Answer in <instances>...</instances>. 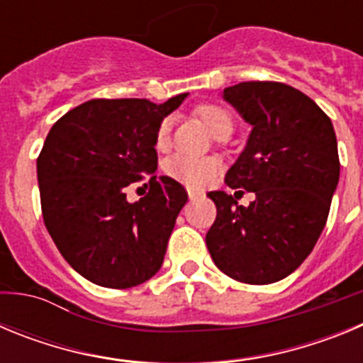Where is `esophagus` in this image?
<instances>
[{
    "mask_svg": "<svg viewBox=\"0 0 363 363\" xmlns=\"http://www.w3.org/2000/svg\"><path fill=\"white\" fill-rule=\"evenodd\" d=\"M201 196V192L198 191H189V200H196V198Z\"/></svg>",
    "mask_w": 363,
    "mask_h": 363,
    "instance_id": "esophagus-1",
    "label": "esophagus"
}]
</instances>
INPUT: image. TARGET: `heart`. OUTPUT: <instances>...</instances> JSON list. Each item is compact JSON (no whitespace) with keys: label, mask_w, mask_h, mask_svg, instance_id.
<instances>
[{"label":"heart","mask_w":363,"mask_h":363,"mask_svg":"<svg viewBox=\"0 0 363 363\" xmlns=\"http://www.w3.org/2000/svg\"><path fill=\"white\" fill-rule=\"evenodd\" d=\"M198 114L203 123L213 130L214 136L221 130H233V118L225 108L218 105H201L198 107ZM169 142H171V120L167 118L160 123L158 133H156V147L163 150L169 147ZM218 171H220V162L213 156H192L187 152H176L165 162L167 174L191 189H201L211 184Z\"/></svg>","instance_id":"b5f03b06"}]
</instances>
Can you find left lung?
<instances>
[{
  "mask_svg": "<svg viewBox=\"0 0 363 363\" xmlns=\"http://www.w3.org/2000/svg\"><path fill=\"white\" fill-rule=\"evenodd\" d=\"M221 98L251 125L225 174L230 189L255 192L243 207L225 191L207 196L218 216L205 242L233 280H284L311 255L338 187V143L331 120L309 96L278 82H243Z\"/></svg>",
  "mask_w": 363,
  "mask_h": 363,
  "instance_id": "1",
  "label": "left lung"
}]
</instances>
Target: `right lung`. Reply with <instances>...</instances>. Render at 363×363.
Wrapping results in <instances>:
<instances>
[{
  "label": "right lung",
  "mask_w": 363,
  "mask_h": 363,
  "mask_svg": "<svg viewBox=\"0 0 363 363\" xmlns=\"http://www.w3.org/2000/svg\"><path fill=\"white\" fill-rule=\"evenodd\" d=\"M91 99L52 125L38 158L47 230L70 267L101 287L129 289L152 278L187 192L156 178V133L187 98ZM151 174V189L129 202L124 189Z\"/></svg>",
  "instance_id": "right-lung-1"
}]
</instances>
